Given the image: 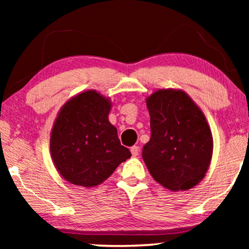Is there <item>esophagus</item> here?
Instances as JSON below:
<instances>
[{
	"label": "esophagus",
	"mask_w": 249,
	"mask_h": 249,
	"mask_svg": "<svg viewBox=\"0 0 249 249\" xmlns=\"http://www.w3.org/2000/svg\"><path fill=\"white\" fill-rule=\"evenodd\" d=\"M130 151H131V154H132V156H138V154H139V146H132V147L130 148Z\"/></svg>",
	"instance_id": "1"
}]
</instances>
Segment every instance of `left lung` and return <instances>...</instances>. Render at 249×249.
<instances>
[{
    "label": "left lung",
    "mask_w": 249,
    "mask_h": 249,
    "mask_svg": "<svg viewBox=\"0 0 249 249\" xmlns=\"http://www.w3.org/2000/svg\"><path fill=\"white\" fill-rule=\"evenodd\" d=\"M151 139L142 160L155 181L172 192L196 186L209 169L212 134L203 112L181 90L155 91L146 101Z\"/></svg>",
    "instance_id": "8db88e82"
}]
</instances>
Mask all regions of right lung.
Returning <instances> with one entry per match:
<instances>
[{
	"mask_svg": "<svg viewBox=\"0 0 249 249\" xmlns=\"http://www.w3.org/2000/svg\"><path fill=\"white\" fill-rule=\"evenodd\" d=\"M111 104L95 90L77 95L61 108L51 134V154L67 181L100 185L131 156L108 122Z\"/></svg>",
	"mask_w": 249,
	"mask_h": 249,
	"instance_id": "obj_1",
	"label": "right lung"
}]
</instances>
